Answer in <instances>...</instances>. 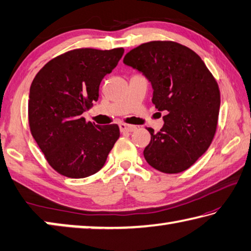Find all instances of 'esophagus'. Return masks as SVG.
Segmentation results:
<instances>
[{"instance_id":"34e87169","label":"esophagus","mask_w":251,"mask_h":251,"mask_svg":"<svg viewBox=\"0 0 251 251\" xmlns=\"http://www.w3.org/2000/svg\"><path fill=\"white\" fill-rule=\"evenodd\" d=\"M120 128H121V131H134L137 129V127L134 125H128V124H125V123H122V124H120Z\"/></svg>"}]
</instances>
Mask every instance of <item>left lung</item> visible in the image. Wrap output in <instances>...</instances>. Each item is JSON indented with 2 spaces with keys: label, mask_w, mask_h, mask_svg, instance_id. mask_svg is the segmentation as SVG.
I'll return each mask as SVG.
<instances>
[{
  "label": "left lung",
  "mask_w": 251,
  "mask_h": 251,
  "mask_svg": "<svg viewBox=\"0 0 251 251\" xmlns=\"http://www.w3.org/2000/svg\"><path fill=\"white\" fill-rule=\"evenodd\" d=\"M124 63L150 79L151 101L167 113L158 133L146 127V161L161 173L186 171L208 150L217 129L220 92L215 77L198 54L173 41L139 45Z\"/></svg>",
  "instance_id": "obj_1"
}]
</instances>
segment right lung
<instances>
[{
  "label": "right lung",
  "mask_w": 251,
  "mask_h": 251,
  "mask_svg": "<svg viewBox=\"0 0 251 251\" xmlns=\"http://www.w3.org/2000/svg\"><path fill=\"white\" fill-rule=\"evenodd\" d=\"M124 49H75L50 59L29 88L31 134L54 171L70 178L94 175L120 138L117 124L95 125L83 117L99 100L100 84Z\"/></svg>",
  "instance_id": "add662e5"
}]
</instances>
